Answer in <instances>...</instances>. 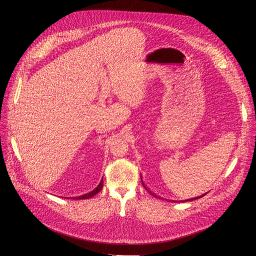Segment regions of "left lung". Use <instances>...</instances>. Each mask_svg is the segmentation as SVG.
Segmentation results:
<instances>
[{"label": "left lung", "mask_w": 256, "mask_h": 256, "mask_svg": "<svg viewBox=\"0 0 256 256\" xmlns=\"http://www.w3.org/2000/svg\"><path fill=\"white\" fill-rule=\"evenodd\" d=\"M141 180H142V178H141ZM142 184H143V182H142ZM143 186H144V184H143ZM144 188H145V189H146L147 191H148V192H150V190H148V189H147V188L145 187V186H144ZM150 194H152V192H150ZM152 196H154V194H152ZM204 196H205V194H204ZM200 198H202V196H200ZM193 200H196V198H193ZM193 200L191 198V200Z\"/></svg>", "instance_id": "left-lung-1"}]
</instances>
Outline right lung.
<instances>
[{"instance_id":"1","label":"right lung","mask_w":256,"mask_h":256,"mask_svg":"<svg viewBox=\"0 0 256 256\" xmlns=\"http://www.w3.org/2000/svg\"><path fill=\"white\" fill-rule=\"evenodd\" d=\"M102 186H104V180H102V182H100V184H98V187L95 188L92 192L86 193V194L78 196V198H76V200H85V198H92V196H94L97 194V193H98L100 190L102 189Z\"/></svg>"}]
</instances>
